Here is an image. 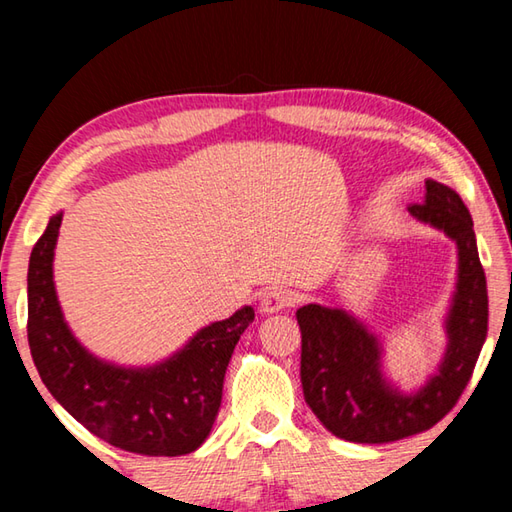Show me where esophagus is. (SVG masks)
I'll return each instance as SVG.
<instances>
[{"instance_id":"esophagus-1","label":"esophagus","mask_w":512,"mask_h":512,"mask_svg":"<svg viewBox=\"0 0 512 512\" xmlns=\"http://www.w3.org/2000/svg\"><path fill=\"white\" fill-rule=\"evenodd\" d=\"M293 302H296V296H293L291 291H287V289H271V291L264 293L262 300H259V311H262V314H266V316L268 314H277V311L291 307Z\"/></svg>"}]
</instances>
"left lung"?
Listing matches in <instances>:
<instances>
[{
  "instance_id": "1",
  "label": "left lung",
  "mask_w": 512,
  "mask_h": 512,
  "mask_svg": "<svg viewBox=\"0 0 512 512\" xmlns=\"http://www.w3.org/2000/svg\"><path fill=\"white\" fill-rule=\"evenodd\" d=\"M409 214L456 244V282L443 318L445 352L420 386L404 391L386 375L381 336L343 307L318 302L296 311L300 381L309 409L336 438L381 445L427 431L452 411L488 334V289L472 216L452 187L424 180Z\"/></svg>"
}]
</instances>
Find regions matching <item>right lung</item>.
<instances>
[{
    "instance_id": "1",
    "label": "right lung",
    "mask_w": 512,
    "mask_h": 512,
    "mask_svg": "<svg viewBox=\"0 0 512 512\" xmlns=\"http://www.w3.org/2000/svg\"><path fill=\"white\" fill-rule=\"evenodd\" d=\"M63 212L54 214L29 259V348L42 384L63 409L106 443L146 456H183L205 443L235 345L253 323L250 305L198 329L169 357L121 366L76 339L60 307L54 255Z\"/></svg>"
}]
</instances>
